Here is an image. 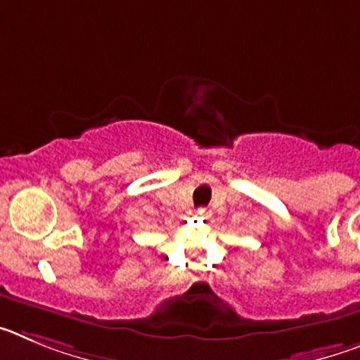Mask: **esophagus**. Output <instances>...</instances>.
Segmentation results:
<instances>
[{
  "label": "esophagus",
  "mask_w": 360,
  "mask_h": 360,
  "mask_svg": "<svg viewBox=\"0 0 360 360\" xmlns=\"http://www.w3.org/2000/svg\"><path fill=\"white\" fill-rule=\"evenodd\" d=\"M196 216H198V218H211V211L205 207H200L196 209Z\"/></svg>",
  "instance_id": "esophagus-1"
}]
</instances>
